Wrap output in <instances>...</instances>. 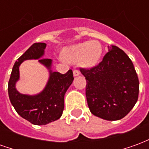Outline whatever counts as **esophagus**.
Returning <instances> with one entry per match:
<instances>
[{
	"label": "esophagus",
	"instance_id": "esophagus-1",
	"mask_svg": "<svg viewBox=\"0 0 149 149\" xmlns=\"http://www.w3.org/2000/svg\"><path fill=\"white\" fill-rule=\"evenodd\" d=\"M80 74H81V73H80V72L78 71V70H77V69H74V70H73V76H74V77H77V76H79Z\"/></svg>",
	"mask_w": 149,
	"mask_h": 149
}]
</instances>
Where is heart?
<instances>
[{"label":"heart","instance_id":"heart-1","mask_svg":"<svg viewBox=\"0 0 149 149\" xmlns=\"http://www.w3.org/2000/svg\"><path fill=\"white\" fill-rule=\"evenodd\" d=\"M103 49L100 43L97 40L84 41L65 48L62 56L66 61L79 64L86 68L97 65L102 56Z\"/></svg>","mask_w":149,"mask_h":149}]
</instances>
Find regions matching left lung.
<instances>
[{
  "instance_id": "left-lung-1",
  "label": "left lung",
  "mask_w": 149,
  "mask_h": 149,
  "mask_svg": "<svg viewBox=\"0 0 149 149\" xmlns=\"http://www.w3.org/2000/svg\"><path fill=\"white\" fill-rule=\"evenodd\" d=\"M87 81L90 112L106 120H118L130 112L139 95V80L132 62L122 49L111 45L103 61L91 69L81 68Z\"/></svg>"
}]
</instances>
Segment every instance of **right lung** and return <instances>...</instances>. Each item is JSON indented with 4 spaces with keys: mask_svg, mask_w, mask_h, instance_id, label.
I'll list each match as a JSON object with an SVG mask.
<instances>
[{
    "mask_svg": "<svg viewBox=\"0 0 149 149\" xmlns=\"http://www.w3.org/2000/svg\"><path fill=\"white\" fill-rule=\"evenodd\" d=\"M45 48V43H35L31 46L15 62L8 81V97L12 105L22 118L36 125H45L61 116L65 107V94L74 79L71 69L65 74L52 71V60L42 58ZM27 59H38L49 72L46 87L35 95L22 94L15 88L19 79V65Z\"/></svg>",
    "mask_w": 149,
    "mask_h": 149,
    "instance_id": "add662e5",
    "label": "right lung"
}]
</instances>
